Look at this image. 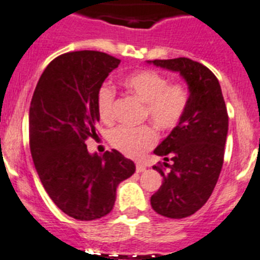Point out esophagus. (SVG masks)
<instances>
[{
    "instance_id": "obj_1",
    "label": "esophagus",
    "mask_w": 260,
    "mask_h": 260,
    "mask_svg": "<svg viewBox=\"0 0 260 260\" xmlns=\"http://www.w3.org/2000/svg\"><path fill=\"white\" fill-rule=\"evenodd\" d=\"M135 170H137V172H143V171L146 170V166H143V164H141V163H137V167H135Z\"/></svg>"
}]
</instances>
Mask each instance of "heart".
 Listing matches in <instances>:
<instances>
[{
	"label": "heart",
	"mask_w": 260,
	"mask_h": 260,
	"mask_svg": "<svg viewBox=\"0 0 260 260\" xmlns=\"http://www.w3.org/2000/svg\"><path fill=\"white\" fill-rule=\"evenodd\" d=\"M123 84L145 103L143 117L160 132H172L184 118L189 105V92L181 83H170L167 76L154 70H141L128 75ZM115 90L104 84L97 92V112L104 122L113 121ZM110 145L126 156L141 157L156 145L157 134L150 125L138 127L117 126L108 135Z\"/></svg>",
	"instance_id": "obj_1"
}]
</instances>
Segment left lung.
I'll return each instance as SVG.
<instances>
[{
    "instance_id": "obj_1",
    "label": "left lung",
    "mask_w": 260,
    "mask_h": 260,
    "mask_svg": "<svg viewBox=\"0 0 260 260\" xmlns=\"http://www.w3.org/2000/svg\"><path fill=\"white\" fill-rule=\"evenodd\" d=\"M155 66L180 72L189 86V105L184 118L155 148L164 157L154 166L163 184L151 196L152 209L167 218H185L209 200L222 170L229 117L214 73L188 57L152 60ZM173 163L168 165L167 161Z\"/></svg>"
}]
</instances>
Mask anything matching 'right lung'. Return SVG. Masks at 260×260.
I'll list each match as a JSON object with an SVG mask.
<instances>
[{
	"instance_id": "add662e5",
	"label": "right lung",
	"mask_w": 260,
	"mask_h": 260,
	"mask_svg": "<svg viewBox=\"0 0 260 260\" xmlns=\"http://www.w3.org/2000/svg\"><path fill=\"white\" fill-rule=\"evenodd\" d=\"M119 59L100 51L55 57L42 73L30 104L31 156L55 205L80 221L112 212L115 190L135 172L117 150L90 155L85 141L96 138L97 92Z\"/></svg>"
}]
</instances>
